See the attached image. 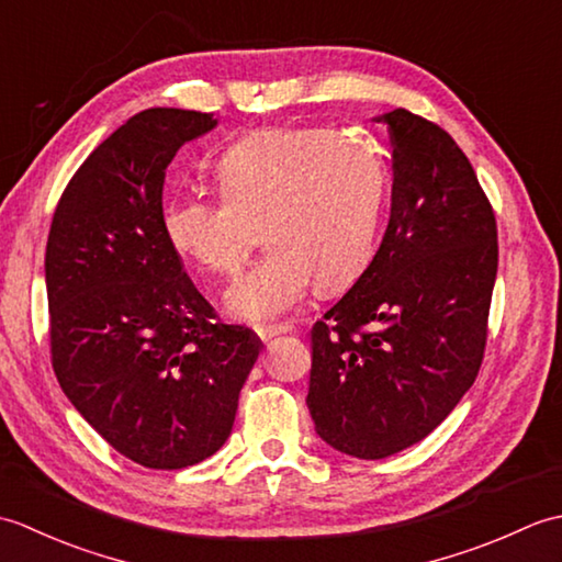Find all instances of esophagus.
<instances>
[{
	"instance_id": "34e87169",
	"label": "esophagus",
	"mask_w": 562,
	"mask_h": 562,
	"mask_svg": "<svg viewBox=\"0 0 562 562\" xmlns=\"http://www.w3.org/2000/svg\"><path fill=\"white\" fill-rule=\"evenodd\" d=\"M290 330H292L290 324H272V326H260V328H256L260 340H270V338L282 336V333H290Z\"/></svg>"
}]
</instances>
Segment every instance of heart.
Segmentation results:
<instances>
[{
  "mask_svg": "<svg viewBox=\"0 0 562 562\" xmlns=\"http://www.w3.org/2000/svg\"><path fill=\"white\" fill-rule=\"evenodd\" d=\"M220 195L186 193L164 210V234L200 270L232 274L258 244L260 262L224 296L241 321H270L304 302L314 280L340 290L374 254L386 202L376 154L324 127L256 130L214 161Z\"/></svg>",
  "mask_w": 562,
  "mask_h": 562,
  "instance_id": "heart-1",
  "label": "heart"
}]
</instances>
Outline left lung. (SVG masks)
<instances>
[{
  "label": "left lung",
  "instance_id": "8db88e82",
  "mask_svg": "<svg viewBox=\"0 0 562 562\" xmlns=\"http://www.w3.org/2000/svg\"><path fill=\"white\" fill-rule=\"evenodd\" d=\"M391 220L374 260L312 328L306 405L357 459L425 439L479 376L497 222L471 161L437 123L396 109Z\"/></svg>",
  "mask_w": 562,
  "mask_h": 562
}]
</instances>
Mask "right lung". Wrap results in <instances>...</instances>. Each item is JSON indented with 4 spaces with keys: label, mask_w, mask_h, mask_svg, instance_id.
Segmentation results:
<instances>
[{
    "label": "right lung",
    "mask_w": 562,
    "mask_h": 562,
    "mask_svg": "<svg viewBox=\"0 0 562 562\" xmlns=\"http://www.w3.org/2000/svg\"><path fill=\"white\" fill-rule=\"evenodd\" d=\"M214 125L200 111L133 115L71 176L47 234L55 376L147 469H186L224 445L260 352L248 328L214 321L164 234L166 166Z\"/></svg>",
    "instance_id": "1"
}]
</instances>
